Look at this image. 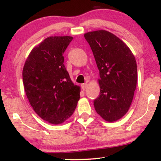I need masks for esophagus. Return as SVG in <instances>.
Masks as SVG:
<instances>
[{
  "label": "esophagus",
  "instance_id": "34e87169",
  "mask_svg": "<svg viewBox=\"0 0 161 161\" xmlns=\"http://www.w3.org/2000/svg\"><path fill=\"white\" fill-rule=\"evenodd\" d=\"M87 86H88V84L86 83H84L83 84H81V89H82V90H86V89L87 88Z\"/></svg>",
  "mask_w": 161,
  "mask_h": 161
}]
</instances>
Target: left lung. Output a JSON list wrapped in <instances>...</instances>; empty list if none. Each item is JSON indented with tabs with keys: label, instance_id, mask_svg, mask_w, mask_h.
I'll list each match as a JSON object with an SVG mask.
<instances>
[{
	"label": "left lung",
	"instance_id": "8db88e82",
	"mask_svg": "<svg viewBox=\"0 0 161 161\" xmlns=\"http://www.w3.org/2000/svg\"><path fill=\"white\" fill-rule=\"evenodd\" d=\"M99 70L100 94L94 100L97 113L108 122L121 119L131 104L138 81L137 65L130 48L104 30L84 35Z\"/></svg>",
	"mask_w": 161,
	"mask_h": 161
}]
</instances>
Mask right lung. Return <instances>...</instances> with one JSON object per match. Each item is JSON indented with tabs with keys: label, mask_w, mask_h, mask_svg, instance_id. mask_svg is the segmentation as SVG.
<instances>
[{
	"label": "right lung",
	"mask_w": 161,
	"mask_h": 161,
	"mask_svg": "<svg viewBox=\"0 0 161 161\" xmlns=\"http://www.w3.org/2000/svg\"><path fill=\"white\" fill-rule=\"evenodd\" d=\"M71 36L48 37L35 46L23 69V85L31 107L40 118L61 124L72 115L80 98L64 65L63 54Z\"/></svg>",
	"instance_id": "right-lung-1"
}]
</instances>
